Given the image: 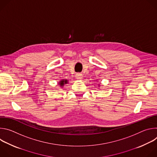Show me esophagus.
<instances>
[{
  "label": "esophagus",
  "mask_w": 157,
  "mask_h": 157,
  "mask_svg": "<svg viewBox=\"0 0 157 157\" xmlns=\"http://www.w3.org/2000/svg\"><path fill=\"white\" fill-rule=\"evenodd\" d=\"M76 78L78 79H80L82 78V75L81 73H78L76 74Z\"/></svg>",
  "instance_id": "1"
}]
</instances>
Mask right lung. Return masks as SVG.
Wrapping results in <instances>:
<instances>
[{"mask_svg": "<svg viewBox=\"0 0 157 157\" xmlns=\"http://www.w3.org/2000/svg\"><path fill=\"white\" fill-rule=\"evenodd\" d=\"M67 81H68L67 80H63H63H61V81L59 82V85H60L61 86H63L64 84H66L67 82H68Z\"/></svg>", "mask_w": 157, "mask_h": 157, "instance_id": "right-lung-1", "label": "right lung"}]
</instances>
